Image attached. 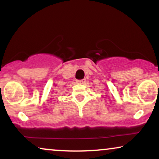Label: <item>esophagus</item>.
<instances>
[{
    "label": "esophagus",
    "mask_w": 159,
    "mask_h": 159,
    "mask_svg": "<svg viewBox=\"0 0 159 159\" xmlns=\"http://www.w3.org/2000/svg\"><path fill=\"white\" fill-rule=\"evenodd\" d=\"M77 82L78 84H84L86 82V79H82V80H77Z\"/></svg>",
    "instance_id": "obj_1"
}]
</instances>
